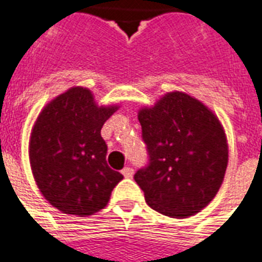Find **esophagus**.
<instances>
[{
    "label": "esophagus",
    "instance_id": "34e87169",
    "mask_svg": "<svg viewBox=\"0 0 262 262\" xmlns=\"http://www.w3.org/2000/svg\"><path fill=\"white\" fill-rule=\"evenodd\" d=\"M121 173H122V175H124L125 178H127V179H129V178H132V176H133V168L125 167L124 169L121 171Z\"/></svg>",
    "mask_w": 262,
    "mask_h": 262
}]
</instances>
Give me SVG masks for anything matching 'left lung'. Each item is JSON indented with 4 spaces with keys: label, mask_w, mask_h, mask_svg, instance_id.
I'll return each instance as SVG.
<instances>
[{
    "label": "left lung",
    "mask_w": 262,
    "mask_h": 262,
    "mask_svg": "<svg viewBox=\"0 0 262 262\" xmlns=\"http://www.w3.org/2000/svg\"><path fill=\"white\" fill-rule=\"evenodd\" d=\"M148 164L135 180L146 203L172 218H187L214 199L229 150L220 120L202 102L175 91L138 113Z\"/></svg>",
    "instance_id": "obj_1"
}]
</instances>
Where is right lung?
Segmentation results:
<instances>
[{
	"label": "right lung",
	"mask_w": 262,
	"mask_h": 262,
	"mask_svg": "<svg viewBox=\"0 0 262 262\" xmlns=\"http://www.w3.org/2000/svg\"><path fill=\"white\" fill-rule=\"evenodd\" d=\"M116 110L98 107L90 90L72 87L37 117L29 141L32 172L44 198L61 212L99 211L124 178L106 163L107 145L101 136Z\"/></svg>",
	"instance_id": "right-lung-1"
}]
</instances>
